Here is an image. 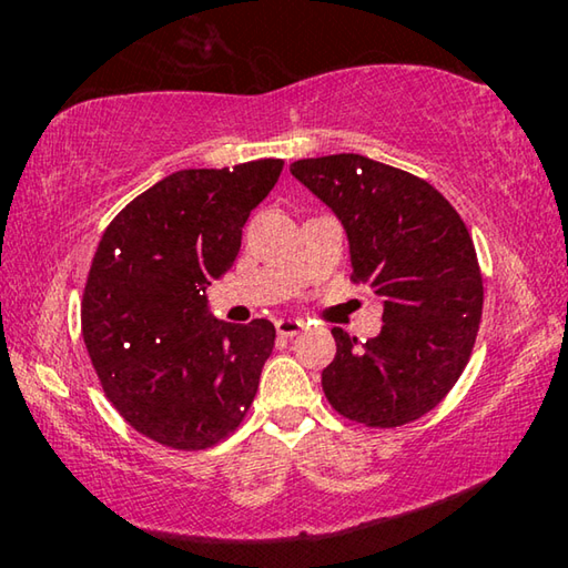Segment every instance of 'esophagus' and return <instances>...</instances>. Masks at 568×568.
<instances>
[{
	"instance_id": "1",
	"label": "esophagus",
	"mask_w": 568,
	"mask_h": 568,
	"mask_svg": "<svg viewBox=\"0 0 568 568\" xmlns=\"http://www.w3.org/2000/svg\"><path fill=\"white\" fill-rule=\"evenodd\" d=\"M275 331L277 335H283V338H293V335H297L303 331V321L297 318H281L275 323Z\"/></svg>"
}]
</instances>
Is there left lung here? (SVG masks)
<instances>
[{"label": "left lung", "instance_id": "obj_1", "mask_svg": "<svg viewBox=\"0 0 568 568\" xmlns=\"http://www.w3.org/2000/svg\"><path fill=\"white\" fill-rule=\"evenodd\" d=\"M291 172L341 220L353 283L383 301L376 338L358 345L333 328L325 398L371 428L426 416L464 373L484 307L464 220L426 180L353 152L297 160Z\"/></svg>", "mask_w": 568, "mask_h": 568}]
</instances>
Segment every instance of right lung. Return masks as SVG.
I'll return each mask as SVG.
<instances>
[{
	"mask_svg": "<svg viewBox=\"0 0 568 568\" xmlns=\"http://www.w3.org/2000/svg\"><path fill=\"white\" fill-rule=\"evenodd\" d=\"M281 172L273 158L172 172L102 233L82 297L84 345L112 406L162 446L217 444L255 398L275 325L217 321L205 291L233 267Z\"/></svg>",
	"mask_w": 568,
	"mask_h": 568,
	"instance_id": "add662e5",
	"label": "right lung"
}]
</instances>
